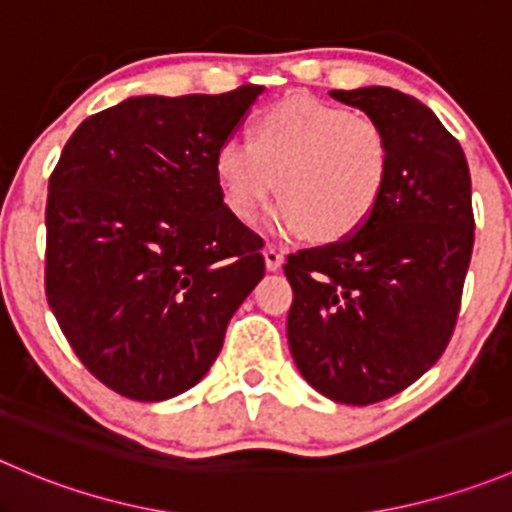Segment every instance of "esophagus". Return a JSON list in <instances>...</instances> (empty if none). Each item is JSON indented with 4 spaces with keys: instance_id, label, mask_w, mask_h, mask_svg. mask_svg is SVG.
Listing matches in <instances>:
<instances>
[{
    "instance_id": "obj_1",
    "label": "esophagus",
    "mask_w": 512,
    "mask_h": 512,
    "mask_svg": "<svg viewBox=\"0 0 512 512\" xmlns=\"http://www.w3.org/2000/svg\"><path fill=\"white\" fill-rule=\"evenodd\" d=\"M262 257H265V267L270 272H277L282 267V262H285L282 252L275 250V247H265V250H262Z\"/></svg>"
}]
</instances>
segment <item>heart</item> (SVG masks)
Listing matches in <instances>:
<instances>
[{"label": "heart", "instance_id": "1", "mask_svg": "<svg viewBox=\"0 0 512 512\" xmlns=\"http://www.w3.org/2000/svg\"><path fill=\"white\" fill-rule=\"evenodd\" d=\"M390 172L388 135L367 114L307 94L262 109L250 142L227 140L215 155V177L232 215L252 222L270 195L282 200L267 217L285 237L345 240L380 202Z\"/></svg>", "mask_w": 512, "mask_h": 512}]
</instances>
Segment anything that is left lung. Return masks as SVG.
<instances>
[{"instance_id":"obj_1","label":"left lung","mask_w":512,"mask_h":512,"mask_svg":"<svg viewBox=\"0 0 512 512\" xmlns=\"http://www.w3.org/2000/svg\"><path fill=\"white\" fill-rule=\"evenodd\" d=\"M330 97L385 130L390 172L355 235L287 257V342L317 393L372 405L413 385L448 347L475 240L470 170L458 140L410 94Z\"/></svg>"}]
</instances>
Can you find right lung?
I'll return each mask as SVG.
<instances>
[{
	"label": "right lung",
	"instance_id": "right-lung-1",
	"mask_svg": "<svg viewBox=\"0 0 512 512\" xmlns=\"http://www.w3.org/2000/svg\"><path fill=\"white\" fill-rule=\"evenodd\" d=\"M260 94L124 99L79 124L49 177L47 302L84 367L124 398L197 385L265 275L262 240L215 177Z\"/></svg>",
	"mask_w": 512,
	"mask_h": 512
}]
</instances>
